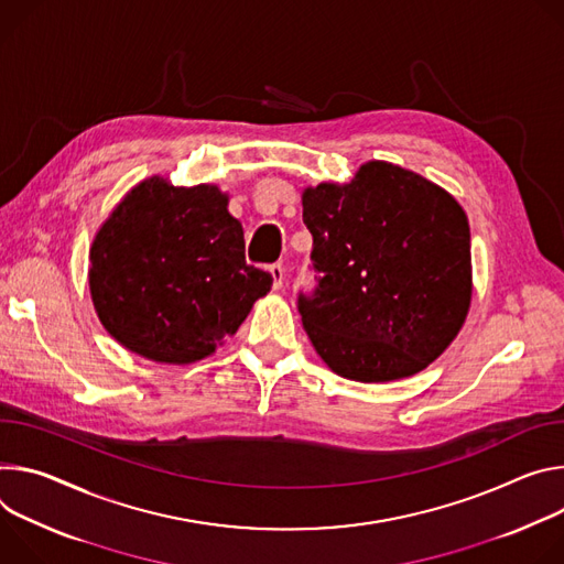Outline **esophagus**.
Wrapping results in <instances>:
<instances>
[{
	"instance_id": "esophagus-1",
	"label": "esophagus",
	"mask_w": 564,
	"mask_h": 564,
	"mask_svg": "<svg viewBox=\"0 0 564 564\" xmlns=\"http://www.w3.org/2000/svg\"><path fill=\"white\" fill-rule=\"evenodd\" d=\"M269 273L273 275V289H275V291L282 289V284H284V267H282V264H271V267H269Z\"/></svg>"
}]
</instances>
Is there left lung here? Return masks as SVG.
<instances>
[{
    "label": "left lung",
    "mask_w": 564,
    "mask_h": 564,
    "mask_svg": "<svg viewBox=\"0 0 564 564\" xmlns=\"http://www.w3.org/2000/svg\"><path fill=\"white\" fill-rule=\"evenodd\" d=\"M314 235V295L300 293L304 332L338 377L408 379L462 332L470 297V228L442 185L388 161H367L349 183L302 191Z\"/></svg>",
    "instance_id": "obj_1"
}]
</instances>
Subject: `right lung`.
<instances>
[{"label":"right lung","mask_w":564,"mask_h":564,"mask_svg":"<svg viewBox=\"0 0 564 564\" xmlns=\"http://www.w3.org/2000/svg\"><path fill=\"white\" fill-rule=\"evenodd\" d=\"M98 321L124 349L154 362L191 365L210 354L271 291L246 264L243 228L213 183H137L89 248Z\"/></svg>","instance_id":"1"}]
</instances>
